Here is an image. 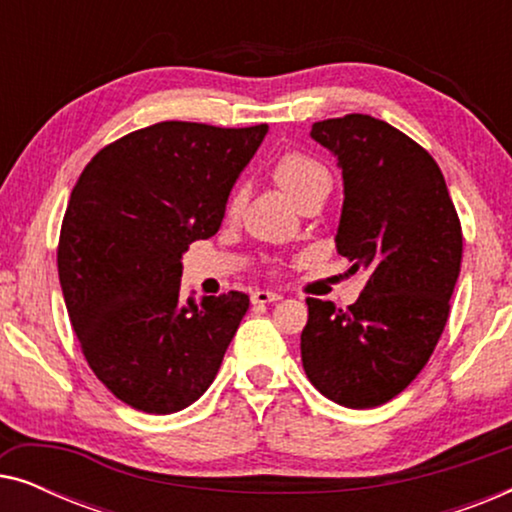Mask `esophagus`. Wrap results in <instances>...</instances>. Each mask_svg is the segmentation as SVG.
<instances>
[{
	"label": "esophagus",
	"mask_w": 512,
	"mask_h": 512,
	"mask_svg": "<svg viewBox=\"0 0 512 512\" xmlns=\"http://www.w3.org/2000/svg\"><path fill=\"white\" fill-rule=\"evenodd\" d=\"M275 300H282V293H275V291H254V296H251V303L254 305H265V303H275Z\"/></svg>",
	"instance_id": "obj_1"
}]
</instances>
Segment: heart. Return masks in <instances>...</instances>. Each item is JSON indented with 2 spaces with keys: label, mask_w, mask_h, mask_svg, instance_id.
<instances>
[{
  "label": "heart",
  "mask_w": 512,
  "mask_h": 512,
  "mask_svg": "<svg viewBox=\"0 0 512 512\" xmlns=\"http://www.w3.org/2000/svg\"><path fill=\"white\" fill-rule=\"evenodd\" d=\"M272 179L275 184L282 188V191L289 195V198L296 202L303 200L305 195L312 191H319V188H331V174L319 160H314L307 153H284V156L277 158V163L272 165ZM242 205V195L235 193L228 202L230 212H237V207Z\"/></svg>",
  "instance_id": "obj_1"
}]
</instances>
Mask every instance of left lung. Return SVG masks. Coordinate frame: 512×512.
<instances>
[{
    "label": "left lung",
    "instance_id": "8db88e82",
    "mask_svg": "<svg viewBox=\"0 0 512 512\" xmlns=\"http://www.w3.org/2000/svg\"><path fill=\"white\" fill-rule=\"evenodd\" d=\"M310 137L342 170L335 249L370 277L347 310L307 298L300 356L326 398L375 408L401 394L438 345L461 265L459 216L436 160L389 123L349 114L314 123Z\"/></svg>",
    "mask_w": 512,
    "mask_h": 512
}]
</instances>
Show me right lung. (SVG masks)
Returning a JSON list of instances; mask_svg holds the SVG:
<instances>
[{
  "mask_svg": "<svg viewBox=\"0 0 512 512\" xmlns=\"http://www.w3.org/2000/svg\"><path fill=\"white\" fill-rule=\"evenodd\" d=\"M268 125L165 121L104 146L60 230L58 272L88 366L130 408L170 415L205 394L249 296L181 298L188 244L219 230Z\"/></svg>",
  "mask_w": 512,
  "mask_h": 512,
  "instance_id": "obj_1",
  "label": "right lung"
}]
</instances>
